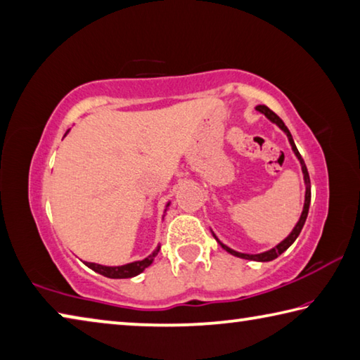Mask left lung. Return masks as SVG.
<instances>
[{
  "mask_svg": "<svg viewBox=\"0 0 360 360\" xmlns=\"http://www.w3.org/2000/svg\"><path fill=\"white\" fill-rule=\"evenodd\" d=\"M255 110L258 111V113H262L268 117V120L273 122V124L278 126L282 132H284L287 135L288 139V143H290L292 146V151L293 155L297 156V159L300 161V166H302V172H303V181H304V186H306V191H304V204H303V210H302V215H300V219L297 221V225L293 226V229L290 231V234L287 236V238L284 240H281V243L273 247V249H269L266 252H262V253H243V252H238V250H233L231 247H228L221 243V240L217 238L215 233L212 231L210 233L212 236H214L217 243H219L223 249H225L228 253H231V255L234 257H239V258H244V260H252V262H271L274 260V258H278L281 253H284L288 247H290L293 243H295V239L300 236V233H302V229L304 226V221H306V217H308V212H309V204H311V181H309V174H308V169H306V164L303 161L302 155H300L298 150H297V145L295 141H293V137L290 131H288L287 126L284 124V121L281 120V117L274 113V111H271L266 105H258V107H255Z\"/></svg>",
  "mask_w": 360,
  "mask_h": 360,
  "instance_id": "obj_1",
  "label": "left lung"
}]
</instances>
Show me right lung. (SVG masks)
Wrapping results in <instances>:
<instances>
[{
	"label": "right lung",
	"mask_w": 360,
	"mask_h": 360,
	"mask_svg": "<svg viewBox=\"0 0 360 360\" xmlns=\"http://www.w3.org/2000/svg\"><path fill=\"white\" fill-rule=\"evenodd\" d=\"M70 132V129L65 135ZM63 135V137H65ZM170 201L166 204V209H164V214H162V220L164 217H166V212L169 209ZM159 249H161V245L158 244V247L155 250H153L148 257L143 258V260H137V262H131V263H126V264H120V266H107V264H98V263H91V262H84V264L87 268H91L92 271H96V273L105 276V278H110V279H127V278H135V276H139L140 273H143L145 268H148L150 264L155 262V258L158 255Z\"/></svg>",
	"instance_id": "right-lung-1"
}]
</instances>
